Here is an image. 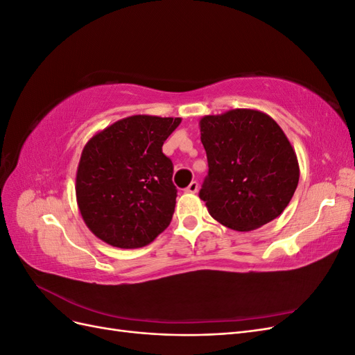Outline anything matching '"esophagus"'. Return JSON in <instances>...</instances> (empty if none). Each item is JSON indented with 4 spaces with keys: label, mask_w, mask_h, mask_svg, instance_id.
I'll list each match as a JSON object with an SVG mask.
<instances>
[{
    "label": "esophagus",
    "mask_w": 355,
    "mask_h": 355,
    "mask_svg": "<svg viewBox=\"0 0 355 355\" xmlns=\"http://www.w3.org/2000/svg\"><path fill=\"white\" fill-rule=\"evenodd\" d=\"M198 191V184L197 182L194 180V182H191V184L187 187V189H185V192H188V194H196V192Z\"/></svg>",
    "instance_id": "obj_1"
}]
</instances>
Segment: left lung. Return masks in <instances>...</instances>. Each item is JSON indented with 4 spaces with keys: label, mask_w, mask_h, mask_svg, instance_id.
Segmentation results:
<instances>
[{
    "label": "left lung",
    "mask_w": 355,
    "mask_h": 355,
    "mask_svg": "<svg viewBox=\"0 0 355 355\" xmlns=\"http://www.w3.org/2000/svg\"><path fill=\"white\" fill-rule=\"evenodd\" d=\"M209 175L200 198L225 227L253 231L280 216L299 182L293 146L272 118L231 110L200 120Z\"/></svg>",
    "instance_id": "1"
}]
</instances>
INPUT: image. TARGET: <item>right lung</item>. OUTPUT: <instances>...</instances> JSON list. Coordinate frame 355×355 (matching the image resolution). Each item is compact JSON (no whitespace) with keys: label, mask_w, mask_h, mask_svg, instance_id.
I'll return each instance as SVG.
<instances>
[{"label":"right lung","mask_w":355,"mask_h":355,"mask_svg":"<svg viewBox=\"0 0 355 355\" xmlns=\"http://www.w3.org/2000/svg\"><path fill=\"white\" fill-rule=\"evenodd\" d=\"M182 118L132 115L85 144L75 194L83 220L96 237L120 249L148 245L171 220L176 187L163 144Z\"/></svg>","instance_id":"right-lung-1"}]
</instances>
